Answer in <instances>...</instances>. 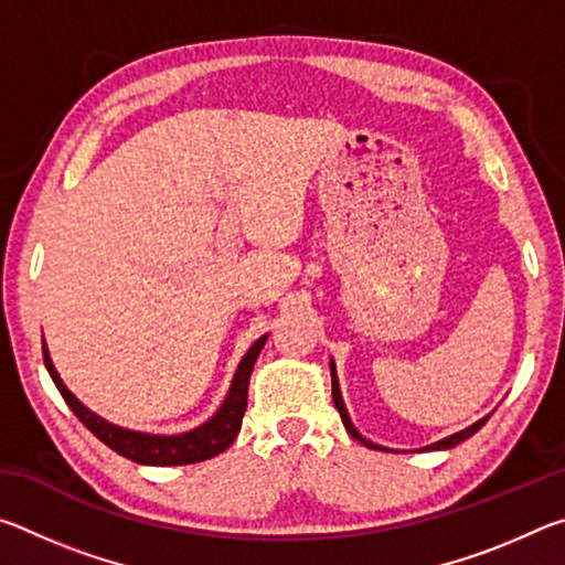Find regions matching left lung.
I'll return each mask as SVG.
<instances>
[{
	"label": "left lung",
	"instance_id": "left-lung-1",
	"mask_svg": "<svg viewBox=\"0 0 565 565\" xmlns=\"http://www.w3.org/2000/svg\"><path fill=\"white\" fill-rule=\"evenodd\" d=\"M331 396H333V406L339 408L343 426H347V431L351 434V438H356V441H361L366 448H381L379 444L366 441V438H363V436L356 431V428H353L351 418H349V411H347V406H343V398H341V391H339V379H337V366H333V361H331ZM486 420H489V416H483L481 420H476L473 426L463 428V431H458V434L448 436V438H441V441H436V444H431V446H424V448H420V451H441V448H454L456 444H461V441H466V438H471V436L478 431V428H481V426L486 424ZM384 451H388V448H384Z\"/></svg>",
	"mask_w": 565,
	"mask_h": 565
}]
</instances>
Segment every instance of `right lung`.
<instances>
[{
  "mask_svg": "<svg viewBox=\"0 0 565 565\" xmlns=\"http://www.w3.org/2000/svg\"><path fill=\"white\" fill-rule=\"evenodd\" d=\"M264 343H266V333L246 351V356L242 359V363H238L234 374L232 388H228L224 404L218 406L216 414L209 418L206 424L191 428L186 434H174V436L129 431V428L114 426L109 420H104L102 416H97L94 411L84 406L82 401L64 386V381L60 379V374H56L44 341H42V353H44V366L50 371L54 386L60 388L66 406L74 411V416L79 418L102 444H107L111 451H117L119 456L141 466H186V463H199V461H206V458H214L234 444L238 428H242L244 411H246L248 379H252L254 363L259 359Z\"/></svg>",
  "mask_w": 565,
  "mask_h": 565,
  "instance_id": "1",
  "label": "right lung"
}]
</instances>
